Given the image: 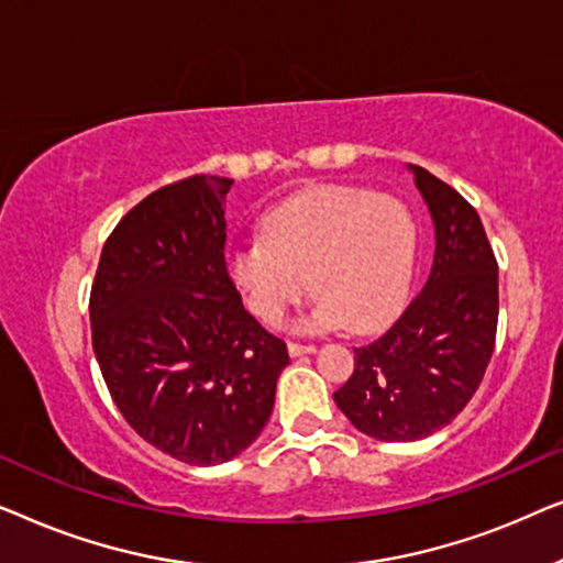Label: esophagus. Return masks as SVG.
I'll return each instance as SVG.
<instances>
[{
  "instance_id": "34e87169",
  "label": "esophagus",
  "mask_w": 563,
  "mask_h": 563,
  "mask_svg": "<svg viewBox=\"0 0 563 563\" xmlns=\"http://www.w3.org/2000/svg\"><path fill=\"white\" fill-rule=\"evenodd\" d=\"M287 351H289V356H305V353H314V345H310V343H289Z\"/></svg>"
}]
</instances>
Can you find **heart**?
<instances>
[{
	"instance_id": "1",
	"label": "heart",
	"mask_w": 563,
	"mask_h": 563,
	"mask_svg": "<svg viewBox=\"0 0 563 563\" xmlns=\"http://www.w3.org/2000/svg\"><path fill=\"white\" fill-rule=\"evenodd\" d=\"M415 266V222L402 202L358 187L322 184L266 212L261 238L228 253V274L266 325L320 295L307 328L349 322L366 333L395 318Z\"/></svg>"
}]
</instances>
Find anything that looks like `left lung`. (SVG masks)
<instances>
[{
  "mask_svg": "<svg viewBox=\"0 0 563 563\" xmlns=\"http://www.w3.org/2000/svg\"><path fill=\"white\" fill-rule=\"evenodd\" d=\"M410 172L433 218V266L395 325L353 349V374L333 395L353 428L387 443L433 435L464 410L495 351L499 312L479 214L426 168Z\"/></svg>",
  "mask_w": 563,
  "mask_h": 563,
  "instance_id": "8db88e82",
  "label": "left lung"
}]
</instances>
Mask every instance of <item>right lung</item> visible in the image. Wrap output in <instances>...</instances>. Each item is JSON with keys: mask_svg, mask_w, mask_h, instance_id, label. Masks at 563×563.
I'll use <instances>...</instances> for the list:
<instances>
[{"mask_svg": "<svg viewBox=\"0 0 563 563\" xmlns=\"http://www.w3.org/2000/svg\"><path fill=\"white\" fill-rule=\"evenodd\" d=\"M233 179L189 176L135 205L91 284V345L143 441L191 466L235 459L272 418L287 343L243 307L225 266Z\"/></svg>", "mask_w": 563, "mask_h": 563, "instance_id": "obj_1", "label": "right lung"}]
</instances>
